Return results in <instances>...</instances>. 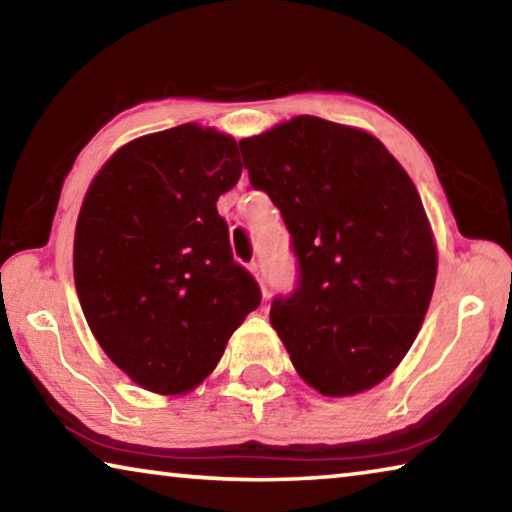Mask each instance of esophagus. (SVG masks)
I'll return each instance as SVG.
<instances>
[{
	"mask_svg": "<svg viewBox=\"0 0 512 512\" xmlns=\"http://www.w3.org/2000/svg\"><path fill=\"white\" fill-rule=\"evenodd\" d=\"M248 268H250V273L255 275V280L259 282V287H262V291L266 293V284H264V268H262V264H259V262H253V264H250Z\"/></svg>",
	"mask_w": 512,
	"mask_h": 512,
	"instance_id": "esophagus-1",
	"label": "esophagus"
}]
</instances>
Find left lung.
<instances>
[{"mask_svg": "<svg viewBox=\"0 0 512 512\" xmlns=\"http://www.w3.org/2000/svg\"><path fill=\"white\" fill-rule=\"evenodd\" d=\"M239 146L298 259L296 289L271 305L275 332L318 393L368 391L409 352L436 284L418 189L377 137L320 117Z\"/></svg>", "mask_w": 512, "mask_h": 512, "instance_id": "obj_1", "label": "left lung"}]
</instances>
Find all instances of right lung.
Returning <instances> with one entry per match:
<instances>
[{"instance_id": "add662e5", "label": "right lung", "mask_w": 512, "mask_h": 512, "mask_svg": "<svg viewBox=\"0 0 512 512\" xmlns=\"http://www.w3.org/2000/svg\"><path fill=\"white\" fill-rule=\"evenodd\" d=\"M239 176L230 135L183 124L121 146L85 194L76 293L103 352L146 391L196 388L262 302L216 212Z\"/></svg>"}]
</instances>
